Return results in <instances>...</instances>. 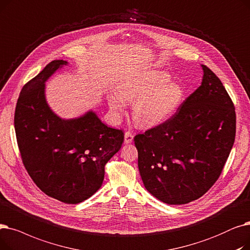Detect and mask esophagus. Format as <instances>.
Here are the masks:
<instances>
[{"label":"esophagus","instance_id":"esophagus-1","mask_svg":"<svg viewBox=\"0 0 250 250\" xmlns=\"http://www.w3.org/2000/svg\"><path fill=\"white\" fill-rule=\"evenodd\" d=\"M133 134L130 132V131H126L125 135H124V142L125 144H131L132 140H133Z\"/></svg>","mask_w":250,"mask_h":250}]
</instances>
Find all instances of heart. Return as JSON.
<instances>
[{
  "label": "heart",
  "instance_id": "obj_1",
  "mask_svg": "<svg viewBox=\"0 0 250 250\" xmlns=\"http://www.w3.org/2000/svg\"><path fill=\"white\" fill-rule=\"evenodd\" d=\"M170 75L160 70L138 72L126 77L118 86V92L109 96V105L115 116L125 112L127 103L134 102L132 116L144 126H157L168 120L179 108L184 90L171 82Z\"/></svg>",
  "mask_w": 250,
  "mask_h": 250
}]
</instances>
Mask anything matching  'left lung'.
<instances>
[{
    "mask_svg": "<svg viewBox=\"0 0 250 250\" xmlns=\"http://www.w3.org/2000/svg\"><path fill=\"white\" fill-rule=\"evenodd\" d=\"M201 67V85L177 112L134 137L142 182L168 205L203 196L218 180L234 145V104L219 77Z\"/></svg>",
    "mask_w": 250,
    "mask_h": 250,
    "instance_id": "obj_1",
    "label": "left lung"
}]
</instances>
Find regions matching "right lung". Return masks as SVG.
Wrapping results in <instances>:
<instances>
[{
	"instance_id": "obj_1",
	"label": "right lung",
	"mask_w": 250,
	"mask_h": 250,
	"mask_svg": "<svg viewBox=\"0 0 250 250\" xmlns=\"http://www.w3.org/2000/svg\"><path fill=\"white\" fill-rule=\"evenodd\" d=\"M67 64L52 61L23 86L14 126L23 165L33 182L50 197L75 205L100 189L104 165L121 148L124 133L104 125L92 111L68 120L52 111L44 83Z\"/></svg>"
}]
</instances>
